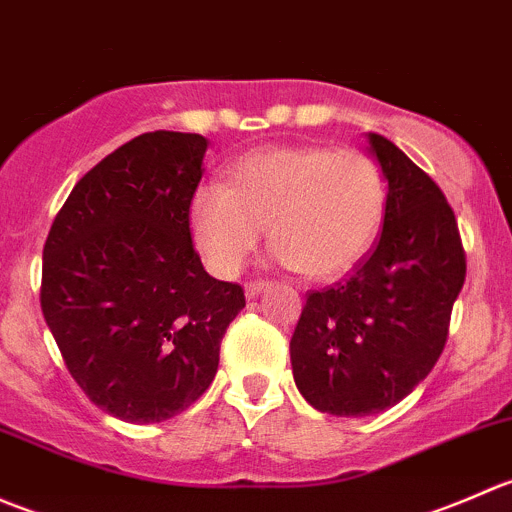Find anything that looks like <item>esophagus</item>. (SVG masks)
I'll list each match as a JSON object with an SVG mask.
<instances>
[{"label":"esophagus","mask_w":512,"mask_h":512,"mask_svg":"<svg viewBox=\"0 0 512 512\" xmlns=\"http://www.w3.org/2000/svg\"><path fill=\"white\" fill-rule=\"evenodd\" d=\"M267 285H270V282L267 280H252V282H247V287H245V292H247V297H257V294L262 292V289H265Z\"/></svg>","instance_id":"34e87169"}]
</instances>
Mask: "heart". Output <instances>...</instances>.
Here are the masks:
<instances>
[{
    "instance_id": "heart-1",
    "label": "heart",
    "mask_w": 512,
    "mask_h": 512,
    "mask_svg": "<svg viewBox=\"0 0 512 512\" xmlns=\"http://www.w3.org/2000/svg\"><path fill=\"white\" fill-rule=\"evenodd\" d=\"M386 183L374 156L356 148L270 146L203 185L188 205L195 250L210 272L235 277L267 227L275 260L312 280L349 272L384 223Z\"/></svg>"
}]
</instances>
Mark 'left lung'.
<instances>
[{"instance_id":"obj_1","label":"left lung","mask_w":512,"mask_h":512,"mask_svg":"<svg viewBox=\"0 0 512 512\" xmlns=\"http://www.w3.org/2000/svg\"><path fill=\"white\" fill-rule=\"evenodd\" d=\"M386 193L376 245L332 287L309 289L289 342L294 384L317 411L369 416L428 376L466 282L456 215L436 180L369 133Z\"/></svg>"}]
</instances>
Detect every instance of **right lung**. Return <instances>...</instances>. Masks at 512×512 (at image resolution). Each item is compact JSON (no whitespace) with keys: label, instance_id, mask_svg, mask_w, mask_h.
I'll return each mask as SVG.
<instances>
[{"label":"right lung","instance_id":"right-lung-1","mask_svg":"<svg viewBox=\"0 0 512 512\" xmlns=\"http://www.w3.org/2000/svg\"><path fill=\"white\" fill-rule=\"evenodd\" d=\"M208 141L153 131L108 153L56 213L41 312L84 394L128 423H160L213 384L245 289L203 270L188 225Z\"/></svg>","mask_w":512,"mask_h":512}]
</instances>
